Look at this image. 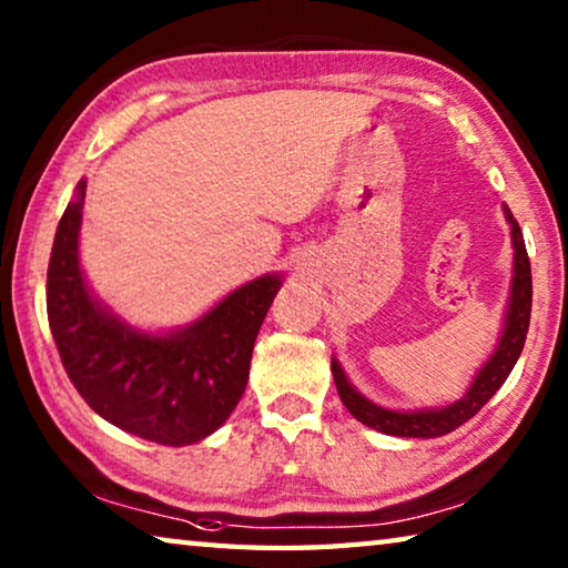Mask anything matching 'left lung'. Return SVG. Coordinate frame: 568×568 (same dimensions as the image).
Wrapping results in <instances>:
<instances>
[{
	"label": "left lung",
	"mask_w": 568,
	"mask_h": 568,
	"mask_svg": "<svg viewBox=\"0 0 568 568\" xmlns=\"http://www.w3.org/2000/svg\"><path fill=\"white\" fill-rule=\"evenodd\" d=\"M506 223L511 225V245H514V275H511V291H508L506 313H504V328L498 335V343L494 353L488 355L486 363L476 371L474 381H470L468 390L458 400L448 403L440 408H416V410H396L386 408L365 398L363 393L353 386L345 376L343 365L338 358L331 361L333 381L338 388V396L343 406L351 410L355 420L363 426L376 428L386 436H400V438H438L446 436L458 426H464L468 418L491 400L494 393L504 386L508 373L514 371L518 355L524 351L528 321H531V263H528L526 245L521 227L511 215V210L504 205Z\"/></svg>",
	"instance_id": "8db88e82"
}]
</instances>
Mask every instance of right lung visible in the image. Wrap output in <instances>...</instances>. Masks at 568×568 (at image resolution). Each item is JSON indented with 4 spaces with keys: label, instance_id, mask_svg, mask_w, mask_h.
Listing matches in <instances>:
<instances>
[{
    "label": "right lung",
    "instance_id": "obj_1",
    "mask_svg": "<svg viewBox=\"0 0 568 568\" xmlns=\"http://www.w3.org/2000/svg\"><path fill=\"white\" fill-rule=\"evenodd\" d=\"M88 180L57 225L47 267V318L67 376L88 406L132 436L190 446L223 426L243 398L257 331L283 285L265 273L187 325L142 331L104 305L80 265Z\"/></svg>",
    "mask_w": 568,
    "mask_h": 568
}]
</instances>
